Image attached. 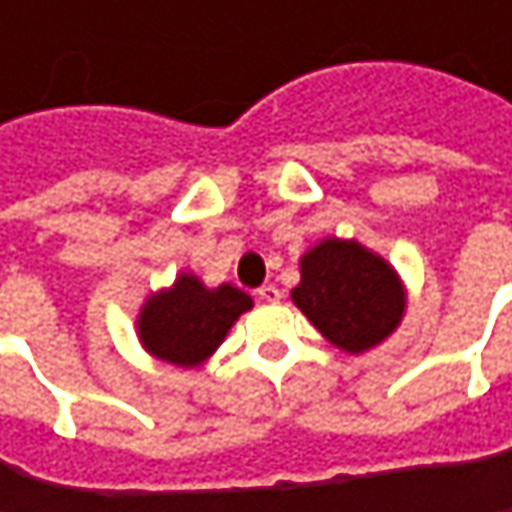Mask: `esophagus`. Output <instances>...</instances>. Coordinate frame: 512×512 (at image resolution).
<instances>
[{
	"label": "esophagus",
	"instance_id": "34e87169",
	"mask_svg": "<svg viewBox=\"0 0 512 512\" xmlns=\"http://www.w3.org/2000/svg\"><path fill=\"white\" fill-rule=\"evenodd\" d=\"M255 299L257 302H278V299H281V293H278V287H275V284H263V287H257L255 290Z\"/></svg>",
	"mask_w": 512,
	"mask_h": 512
}]
</instances>
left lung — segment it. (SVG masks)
I'll return each instance as SVG.
<instances>
[{"label":"left lung","instance_id":"8db88e82","mask_svg":"<svg viewBox=\"0 0 512 512\" xmlns=\"http://www.w3.org/2000/svg\"><path fill=\"white\" fill-rule=\"evenodd\" d=\"M293 302L347 353H364L385 341L406 308L397 272L347 240H323L302 257V281L293 287Z\"/></svg>","mask_w":512,"mask_h":512}]
</instances>
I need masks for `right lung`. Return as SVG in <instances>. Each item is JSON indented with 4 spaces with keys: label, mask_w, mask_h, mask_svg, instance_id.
Segmentation results:
<instances>
[{
    "label": "right lung",
    "mask_w": 512,
    "mask_h": 512,
    "mask_svg": "<svg viewBox=\"0 0 512 512\" xmlns=\"http://www.w3.org/2000/svg\"><path fill=\"white\" fill-rule=\"evenodd\" d=\"M249 308L252 299L231 284L207 290L195 275H180L171 290L148 299L139 317V335L148 353L189 367L210 356Z\"/></svg>",
    "instance_id": "obj_1"
}]
</instances>
